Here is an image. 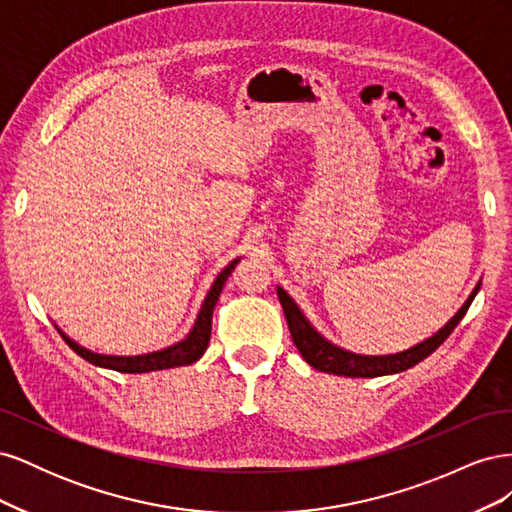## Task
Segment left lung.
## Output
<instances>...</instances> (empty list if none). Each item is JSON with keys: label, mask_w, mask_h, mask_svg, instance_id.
<instances>
[{"label": "left lung", "mask_w": 512, "mask_h": 512, "mask_svg": "<svg viewBox=\"0 0 512 512\" xmlns=\"http://www.w3.org/2000/svg\"><path fill=\"white\" fill-rule=\"evenodd\" d=\"M478 290H480V282L472 290L468 301L461 305L459 312L448 320L436 335L427 337L425 342L412 346L410 350L386 354V356H365V354H354L344 348H337L335 344L327 342V339H324L312 324L307 322V318L301 314L299 305L288 297V292L284 288L277 286V297H280V303L284 307L292 342L309 365L318 371H324V374L348 376V378H378L386 374H397V371H406L416 363L427 359L433 350H438L444 344V339L455 331L461 318L466 316L468 307L472 305Z\"/></svg>", "instance_id": "8db88e82"}]
</instances>
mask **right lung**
<instances>
[{
  "label": "right lung",
  "mask_w": 512,
  "mask_h": 512,
  "mask_svg": "<svg viewBox=\"0 0 512 512\" xmlns=\"http://www.w3.org/2000/svg\"><path fill=\"white\" fill-rule=\"evenodd\" d=\"M237 262H239V258L232 260L230 265L218 277H215V282H213L209 294L205 297V303H203V307H200L192 331L188 333V337L181 339V342L175 344V346H168L164 350L151 352V354H141V356H108V354H96V352H91V350L79 346L76 342H72V339L64 331H59V335L64 337V342L76 354L83 356V359L89 361L91 365L115 369V371H121V374H145V371H158V369L192 365L200 359V356L205 354V350L209 346L213 307H215V303H218L220 292H222V288L228 280V275L232 273V269L237 267Z\"/></svg>",
  "instance_id": "add662e5"
}]
</instances>
